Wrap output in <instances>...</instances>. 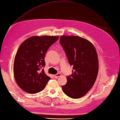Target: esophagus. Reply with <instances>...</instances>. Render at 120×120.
I'll return each mask as SVG.
<instances>
[{
	"instance_id": "esophagus-1",
	"label": "esophagus",
	"mask_w": 120,
	"mask_h": 120,
	"mask_svg": "<svg viewBox=\"0 0 120 120\" xmlns=\"http://www.w3.org/2000/svg\"><path fill=\"white\" fill-rule=\"evenodd\" d=\"M61 74L57 73V74H56V75H54V77H55L56 78H57L61 77Z\"/></svg>"
}]
</instances>
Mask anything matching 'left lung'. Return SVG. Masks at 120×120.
Segmentation results:
<instances>
[{
	"label": "left lung",
	"instance_id": "obj_1",
	"mask_svg": "<svg viewBox=\"0 0 120 120\" xmlns=\"http://www.w3.org/2000/svg\"><path fill=\"white\" fill-rule=\"evenodd\" d=\"M60 43L64 49L72 75L62 86L67 96L79 99L86 95L96 81L99 71L98 54L94 45L86 39L75 36H61Z\"/></svg>",
	"mask_w": 120,
	"mask_h": 120
}]
</instances>
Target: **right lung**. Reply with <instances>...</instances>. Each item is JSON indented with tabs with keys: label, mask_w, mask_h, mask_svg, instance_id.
I'll return each mask as SVG.
<instances>
[{
	"label": "right lung",
	"mask_w": 120,
	"mask_h": 120,
	"mask_svg": "<svg viewBox=\"0 0 120 120\" xmlns=\"http://www.w3.org/2000/svg\"><path fill=\"white\" fill-rule=\"evenodd\" d=\"M59 36H32L19 46L14 62V75L17 84L25 92L34 94L44 89L50 78L45 75V56Z\"/></svg>",
	"instance_id": "obj_1"
}]
</instances>
